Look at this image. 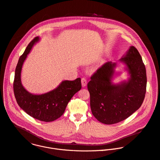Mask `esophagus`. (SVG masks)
<instances>
[{"mask_svg": "<svg viewBox=\"0 0 160 160\" xmlns=\"http://www.w3.org/2000/svg\"><path fill=\"white\" fill-rule=\"evenodd\" d=\"M82 85L83 87H85L87 85V80L85 78H82Z\"/></svg>", "mask_w": 160, "mask_h": 160, "instance_id": "34e87169", "label": "esophagus"}]
</instances>
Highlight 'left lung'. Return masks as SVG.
I'll return each instance as SVG.
<instances>
[{
  "label": "left lung",
  "mask_w": 160,
  "mask_h": 160,
  "mask_svg": "<svg viewBox=\"0 0 160 160\" xmlns=\"http://www.w3.org/2000/svg\"><path fill=\"white\" fill-rule=\"evenodd\" d=\"M119 61L126 65L130 75L128 81L114 84L117 63L108 62L93 73L87 85L92 112L105 124L119 122L132 115L141 106L146 92V68L138 49L131 46Z\"/></svg>",
  "instance_id": "left-lung-1"
}]
</instances>
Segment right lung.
<instances>
[{
	"instance_id": "add662e5",
	"label": "right lung",
	"mask_w": 160,
	"mask_h": 160,
	"mask_svg": "<svg viewBox=\"0 0 160 160\" xmlns=\"http://www.w3.org/2000/svg\"><path fill=\"white\" fill-rule=\"evenodd\" d=\"M39 40L38 36L34 38L19 59L15 70L14 93L19 107L28 115L41 121L51 122L63 114L70 99L81 89V78L64 80L55 89L41 95L32 94L27 91L21 83L22 67L33 45Z\"/></svg>"
}]
</instances>
